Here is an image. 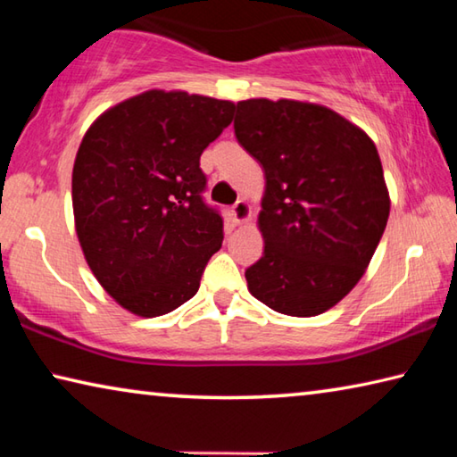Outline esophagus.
<instances>
[{
    "mask_svg": "<svg viewBox=\"0 0 457 457\" xmlns=\"http://www.w3.org/2000/svg\"><path fill=\"white\" fill-rule=\"evenodd\" d=\"M231 218H234L236 223H245L247 220L252 218V210H250V204H247L245 199H237L234 205H231Z\"/></svg>",
    "mask_w": 457,
    "mask_h": 457,
    "instance_id": "obj_1",
    "label": "esophagus"
}]
</instances>
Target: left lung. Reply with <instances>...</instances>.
<instances>
[{
  "label": "left lung",
  "mask_w": 457,
  "mask_h": 457,
  "mask_svg": "<svg viewBox=\"0 0 457 457\" xmlns=\"http://www.w3.org/2000/svg\"><path fill=\"white\" fill-rule=\"evenodd\" d=\"M234 129L266 177L264 256L245 270L247 290L276 312L322 314L357 286L389 220L377 146L338 112L303 100H242Z\"/></svg>",
  "instance_id": "8db88e82"
}]
</instances>
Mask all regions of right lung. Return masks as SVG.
<instances>
[{"mask_svg": "<svg viewBox=\"0 0 457 457\" xmlns=\"http://www.w3.org/2000/svg\"><path fill=\"white\" fill-rule=\"evenodd\" d=\"M231 100L146 90L108 108L76 153V236L100 286L145 319L199 290L221 247V215L201 197L199 157L231 119Z\"/></svg>", "mask_w": 457, "mask_h": 457, "instance_id": "right-lung-1", "label": "right lung"}]
</instances>
